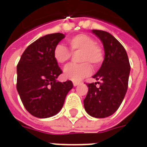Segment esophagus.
Listing matches in <instances>:
<instances>
[{
    "label": "esophagus",
    "instance_id": "34e87169",
    "mask_svg": "<svg viewBox=\"0 0 147 147\" xmlns=\"http://www.w3.org/2000/svg\"><path fill=\"white\" fill-rule=\"evenodd\" d=\"M80 82H73V85H74V86H78V85H79V84H80Z\"/></svg>",
    "mask_w": 147,
    "mask_h": 147
}]
</instances>
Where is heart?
<instances>
[{
    "label": "heart",
    "mask_w": 147,
    "mask_h": 147,
    "mask_svg": "<svg viewBox=\"0 0 147 147\" xmlns=\"http://www.w3.org/2000/svg\"><path fill=\"white\" fill-rule=\"evenodd\" d=\"M69 47L58 44L53 49V57L60 64H64L71 57V53L76 54L80 53L78 60L80 64H70L64 68L65 78L72 81H80L84 77L91 73L93 67H98L104 60V52L99 45L95 44V41L87 34H80L67 40Z\"/></svg>",
    "instance_id": "obj_1"
}]
</instances>
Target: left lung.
I'll use <instances>...</instances> for the list:
<instances>
[{
    "mask_svg": "<svg viewBox=\"0 0 147 147\" xmlns=\"http://www.w3.org/2000/svg\"><path fill=\"white\" fill-rule=\"evenodd\" d=\"M92 32L103 43L105 59L101 68L93 76L100 82L87 83L88 92L83 103L86 113L91 117L105 118L113 115L124 98L128 86L130 63L125 49L112 34L100 30Z\"/></svg>",
    "mask_w": 147,
    "mask_h": 147,
    "instance_id": "8db88e82",
    "label": "left lung"
}]
</instances>
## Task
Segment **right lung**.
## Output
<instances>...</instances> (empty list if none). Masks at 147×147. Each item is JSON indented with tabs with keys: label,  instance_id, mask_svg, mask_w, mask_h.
I'll use <instances>...</instances> for the list:
<instances>
[{
	"label": "right lung",
	"instance_id": "1",
	"mask_svg": "<svg viewBox=\"0 0 147 147\" xmlns=\"http://www.w3.org/2000/svg\"><path fill=\"white\" fill-rule=\"evenodd\" d=\"M64 34H47L31 43L17 64L16 89L24 107L38 118L54 116L61 110L72 87L70 80L57 81L62 73L53 57V49Z\"/></svg>",
	"mask_w": 147,
	"mask_h": 147
}]
</instances>
